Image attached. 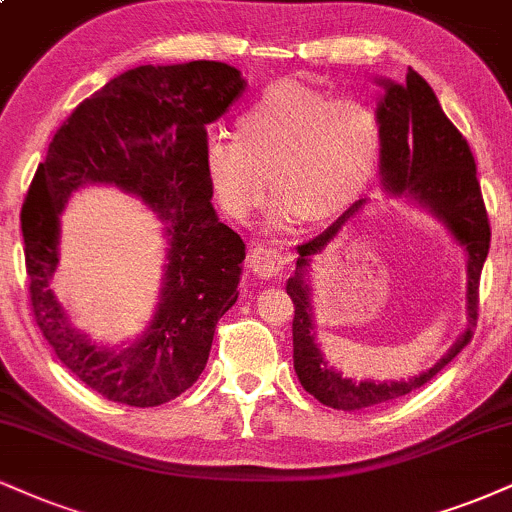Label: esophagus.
Returning <instances> with one entry per match:
<instances>
[{"mask_svg":"<svg viewBox=\"0 0 512 512\" xmlns=\"http://www.w3.org/2000/svg\"><path fill=\"white\" fill-rule=\"evenodd\" d=\"M248 262H250L252 272L260 276V279H274V276H279L283 272V267L291 262V257L283 255V252L274 250V248L257 245V248L250 250Z\"/></svg>","mask_w":512,"mask_h":512,"instance_id":"1","label":"esophagus"}]
</instances>
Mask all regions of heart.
<instances>
[{
	"label": "heart",
	"instance_id": "b5f03b06",
	"mask_svg": "<svg viewBox=\"0 0 512 512\" xmlns=\"http://www.w3.org/2000/svg\"><path fill=\"white\" fill-rule=\"evenodd\" d=\"M381 126L367 104L331 102L300 83H276L240 116L236 138L207 135L202 169L219 205L245 217L260 205L264 174L276 195L274 221L324 226L372 186Z\"/></svg>",
	"mask_w": 512,
	"mask_h": 512
}]
</instances>
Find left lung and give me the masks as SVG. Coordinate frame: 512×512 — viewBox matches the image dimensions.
<instances>
[{
	"label": "left lung",
	"instance_id": "left-lung-1",
	"mask_svg": "<svg viewBox=\"0 0 512 512\" xmlns=\"http://www.w3.org/2000/svg\"><path fill=\"white\" fill-rule=\"evenodd\" d=\"M381 88L377 119L381 126L379 176L381 190L389 197H403L412 207L434 217L465 252V315L463 334L441 360L408 379H360L346 377L331 367L317 343V322L312 310L310 272L315 257L329 248L348 221L362 212L367 200H357L343 217L310 243L298 245L295 274L286 281V293L295 305L293 317V367L298 381L319 403L334 410H362L408 396L434 379L455 355L467 346L477 319V288L482 267L489 255L491 229L486 219L482 190L477 181V164L470 145L458 128L443 114L434 90L420 73L408 69L405 83L391 78H374Z\"/></svg>",
	"mask_w": 512,
	"mask_h": 512
}]
</instances>
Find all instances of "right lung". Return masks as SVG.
Returning a JSON list of instances; mask_svg holds the SVG:
<instances>
[{
  "label": "right lung",
  "mask_w": 512,
  "mask_h": 512,
  "mask_svg": "<svg viewBox=\"0 0 512 512\" xmlns=\"http://www.w3.org/2000/svg\"><path fill=\"white\" fill-rule=\"evenodd\" d=\"M221 61L135 66L83 100L59 126L21 212L30 303L66 367L114 403L155 408L195 384L214 326L236 305L245 243L219 221L202 145L207 126L245 90ZM85 185H114L163 221L167 262L156 315L129 344L104 347L70 322L53 295L58 217Z\"/></svg>",
  "instance_id": "add662e5"
}]
</instances>
